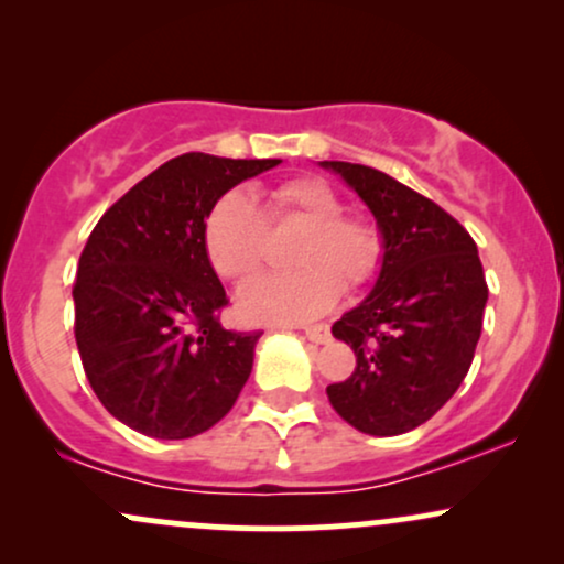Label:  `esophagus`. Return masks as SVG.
Returning <instances> with one entry per match:
<instances>
[{
    "label": "esophagus",
    "mask_w": 564,
    "mask_h": 564,
    "mask_svg": "<svg viewBox=\"0 0 564 564\" xmlns=\"http://www.w3.org/2000/svg\"><path fill=\"white\" fill-rule=\"evenodd\" d=\"M304 336H307L310 341H315V345H326V341L332 339V328H328V323H318V326L304 328Z\"/></svg>",
    "instance_id": "esophagus-1"
}]
</instances>
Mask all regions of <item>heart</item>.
I'll list each match as a JSON object with an SVG mask.
<instances>
[{"label": "heart", "instance_id": "1", "mask_svg": "<svg viewBox=\"0 0 564 564\" xmlns=\"http://www.w3.org/2000/svg\"><path fill=\"white\" fill-rule=\"evenodd\" d=\"M270 228L302 225L289 273L246 283L238 307L260 323L310 321L339 300L341 283L360 289L377 275L384 236L368 215L341 209L334 187L318 177H291L270 187L262 209L246 193L219 196L204 219V249L225 281L243 283L264 264Z\"/></svg>", "mask_w": 564, "mask_h": 564}]
</instances>
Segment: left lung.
I'll list each match as a JSON object with an SVG mask.
<instances>
[{"label": "left lung", "instance_id": "8db88e82", "mask_svg": "<svg viewBox=\"0 0 564 564\" xmlns=\"http://www.w3.org/2000/svg\"><path fill=\"white\" fill-rule=\"evenodd\" d=\"M323 166L355 187L384 236L377 286L332 326L358 366L326 387L328 403L366 435H403L467 377L488 302L480 254L458 219L390 174L347 161Z\"/></svg>", "mask_w": 564, "mask_h": 564}]
</instances>
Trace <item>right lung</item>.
Instances as JSON below:
<instances>
[{
	"label": "right lung",
	"mask_w": 564,
	"mask_h": 564,
	"mask_svg": "<svg viewBox=\"0 0 564 564\" xmlns=\"http://www.w3.org/2000/svg\"><path fill=\"white\" fill-rule=\"evenodd\" d=\"M278 159L183 153L127 191L95 230L74 281L84 373L111 416L148 437L215 426L241 394L262 332L219 323L228 294L204 249L206 212Z\"/></svg>",
	"instance_id": "right-lung-1"
}]
</instances>
